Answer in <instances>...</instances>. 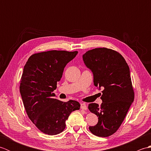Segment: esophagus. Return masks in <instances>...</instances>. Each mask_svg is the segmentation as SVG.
Masks as SVG:
<instances>
[{
	"mask_svg": "<svg viewBox=\"0 0 151 151\" xmlns=\"http://www.w3.org/2000/svg\"><path fill=\"white\" fill-rule=\"evenodd\" d=\"M81 107V109H82V110H86L88 109L87 105H86L85 103H82Z\"/></svg>",
	"mask_w": 151,
	"mask_h": 151,
	"instance_id": "1",
	"label": "esophagus"
}]
</instances>
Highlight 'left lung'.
<instances>
[{
  "mask_svg": "<svg viewBox=\"0 0 151 151\" xmlns=\"http://www.w3.org/2000/svg\"><path fill=\"white\" fill-rule=\"evenodd\" d=\"M82 58L93 73L95 86L103 89L101 106L97 103L88 105L99 119L97 124L89 129L95 136H110L119 128L134 102L129 67L119 53L106 48L88 50Z\"/></svg>",
  "mask_w": 151,
  "mask_h": 151,
  "instance_id": "1",
  "label": "left lung"
}]
</instances>
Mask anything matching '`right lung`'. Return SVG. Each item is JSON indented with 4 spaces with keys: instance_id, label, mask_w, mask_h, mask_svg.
Wrapping results in <instances>:
<instances>
[{
    "instance_id": "add662e5",
    "label": "right lung",
    "mask_w": 151,
    "mask_h": 151,
    "mask_svg": "<svg viewBox=\"0 0 151 151\" xmlns=\"http://www.w3.org/2000/svg\"><path fill=\"white\" fill-rule=\"evenodd\" d=\"M77 54L65 50L34 54L24 67L20 84L22 102L28 117L45 134L62 132L70 113L81 108L78 102L60 101L52 93L65 67Z\"/></svg>"
}]
</instances>
